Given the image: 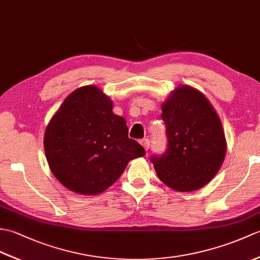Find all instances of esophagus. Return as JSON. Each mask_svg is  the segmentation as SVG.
Returning <instances> with one entry per match:
<instances>
[{
	"label": "esophagus",
	"mask_w": 260,
	"mask_h": 260,
	"mask_svg": "<svg viewBox=\"0 0 260 260\" xmlns=\"http://www.w3.org/2000/svg\"><path fill=\"white\" fill-rule=\"evenodd\" d=\"M141 144H142V146L144 147V150L145 151H148V148H150V140L148 139H144V140H142L141 141Z\"/></svg>",
	"instance_id": "1"
}]
</instances>
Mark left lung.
Segmentation results:
<instances>
[{"label":"left lung","instance_id":"left-lung-1","mask_svg":"<svg viewBox=\"0 0 260 260\" xmlns=\"http://www.w3.org/2000/svg\"><path fill=\"white\" fill-rule=\"evenodd\" d=\"M168 148L151 162L164 184L180 192L200 189L221 168L227 143L222 124L202 92L180 86L162 104Z\"/></svg>","mask_w":260,"mask_h":260}]
</instances>
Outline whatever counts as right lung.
<instances>
[{"mask_svg": "<svg viewBox=\"0 0 260 260\" xmlns=\"http://www.w3.org/2000/svg\"><path fill=\"white\" fill-rule=\"evenodd\" d=\"M43 143L53 175L79 194H99L131 159L145 155L143 146L128 139L125 118L113 113V102L96 86L80 87L64 99Z\"/></svg>", "mask_w": 260, "mask_h": 260, "instance_id": "obj_1", "label": "right lung"}]
</instances>
